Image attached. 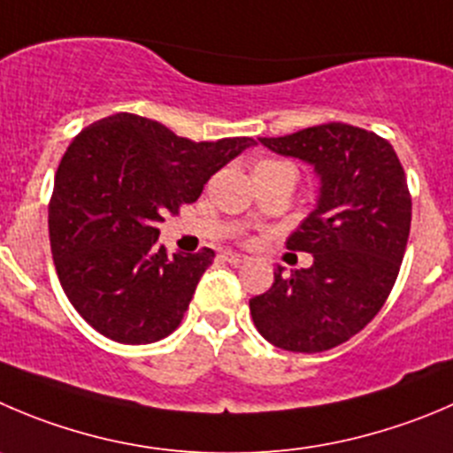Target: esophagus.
Segmentation results:
<instances>
[{"label":"esophagus","mask_w":453,"mask_h":453,"mask_svg":"<svg viewBox=\"0 0 453 453\" xmlns=\"http://www.w3.org/2000/svg\"><path fill=\"white\" fill-rule=\"evenodd\" d=\"M224 260L231 262V265H240V262H244L247 257L242 256V253H235V251H224Z\"/></svg>","instance_id":"34e87169"}]
</instances>
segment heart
Segmentation results:
<instances>
[{"instance_id": "b5f03b06", "label": "heart", "mask_w": 453, "mask_h": 453, "mask_svg": "<svg viewBox=\"0 0 453 453\" xmlns=\"http://www.w3.org/2000/svg\"><path fill=\"white\" fill-rule=\"evenodd\" d=\"M273 166H288V169H294V166L288 165V162H282V159H262V162L256 165V169H273Z\"/></svg>"}]
</instances>
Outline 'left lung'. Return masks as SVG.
<instances>
[{"label": "left lung", "mask_w": 453, "mask_h": 453, "mask_svg": "<svg viewBox=\"0 0 453 453\" xmlns=\"http://www.w3.org/2000/svg\"><path fill=\"white\" fill-rule=\"evenodd\" d=\"M320 178L316 209L288 235V251L313 256L249 300L256 329L284 351L318 353L347 342L376 318L398 278L411 226L403 165L385 137L342 122L260 137Z\"/></svg>", "instance_id": "8db88e82"}]
</instances>
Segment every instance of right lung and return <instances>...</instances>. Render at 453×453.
I'll use <instances>...</instances> for the list:
<instances>
[{"label": "right lung", "instance_id": "right-lung-1", "mask_svg": "<svg viewBox=\"0 0 453 453\" xmlns=\"http://www.w3.org/2000/svg\"><path fill=\"white\" fill-rule=\"evenodd\" d=\"M253 144L193 142L133 113L90 124L71 142L49 204L50 251L64 294L95 331L149 344L178 329L215 253L166 256L157 224Z\"/></svg>", "mask_w": 453, "mask_h": 453}]
</instances>
